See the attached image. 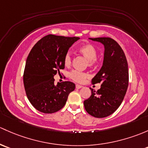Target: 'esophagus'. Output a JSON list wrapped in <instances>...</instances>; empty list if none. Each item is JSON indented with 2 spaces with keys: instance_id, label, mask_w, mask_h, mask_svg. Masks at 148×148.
<instances>
[{
  "instance_id": "1",
  "label": "esophagus",
  "mask_w": 148,
  "mask_h": 148,
  "mask_svg": "<svg viewBox=\"0 0 148 148\" xmlns=\"http://www.w3.org/2000/svg\"><path fill=\"white\" fill-rule=\"evenodd\" d=\"M76 88H82V86H81V85H79V84H76Z\"/></svg>"
}]
</instances>
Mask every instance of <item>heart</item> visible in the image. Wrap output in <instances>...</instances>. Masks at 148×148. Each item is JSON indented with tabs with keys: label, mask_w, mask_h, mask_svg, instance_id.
Masks as SVG:
<instances>
[{
	"label": "heart",
	"mask_w": 148,
	"mask_h": 148,
	"mask_svg": "<svg viewBox=\"0 0 148 148\" xmlns=\"http://www.w3.org/2000/svg\"><path fill=\"white\" fill-rule=\"evenodd\" d=\"M78 52L82 56L88 60V64L89 66H93L97 62L96 57H97L98 51L96 47L92 44L87 43L83 45L78 48ZM72 62V57L70 52H66L64 57V63L66 66H69ZM69 78L72 79L77 83H83L87 78L89 77V74L87 72H82L78 70H73L69 74Z\"/></svg>",
	"instance_id": "1"
}]
</instances>
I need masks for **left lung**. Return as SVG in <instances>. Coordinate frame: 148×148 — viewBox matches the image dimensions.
Wrapping results in <instances>:
<instances>
[{
	"label": "left lung",
	"instance_id": "left-lung-1",
	"mask_svg": "<svg viewBox=\"0 0 148 148\" xmlns=\"http://www.w3.org/2000/svg\"><path fill=\"white\" fill-rule=\"evenodd\" d=\"M101 42L105 47L103 66L91 80L92 84L101 83V88L84 101L88 114L95 118L110 116L120 106L126 94L129 74L125 53L116 41L110 37L90 38Z\"/></svg>",
	"mask_w": 148,
	"mask_h": 148
}]
</instances>
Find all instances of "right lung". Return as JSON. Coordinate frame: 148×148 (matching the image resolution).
Instances as JSON below:
<instances>
[{
    "label": "right lung",
    "instance_id": "obj_1",
    "mask_svg": "<svg viewBox=\"0 0 148 148\" xmlns=\"http://www.w3.org/2000/svg\"><path fill=\"white\" fill-rule=\"evenodd\" d=\"M79 39L48 35L40 39L29 52L23 83L27 99L37 111L44 113L60 111L75 88L71 82L57 83L56 86L54 76L64 69V55Z\"/></svg>",
    "mask_w": 148,
    "mask_h": 148
}]
</instances>
